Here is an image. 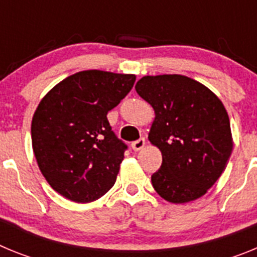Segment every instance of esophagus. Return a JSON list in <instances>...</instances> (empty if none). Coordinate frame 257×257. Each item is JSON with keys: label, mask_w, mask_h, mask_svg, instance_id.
Returning <instances> with one entry per match:
<instances>
[{"label": "esophagus", "mask_w": 257, "mask_h": 257, "mask_svg": "<svg viewBox=\"0 0 257 257\" xmlns=\"http://www.w3.org/2000/svg\"><path fill=\"white\" fill-rule=\"evenodd\" d=\"M145 145V139L144 138H140L139 140H135V142H133V144H131V148L134 149L135 152L140 151V149L144 148Z\"/></svg>", "instance_id": "1"}]
</instances>
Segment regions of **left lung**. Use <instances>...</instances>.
<instances>
[{
  "label": "left lung",
  "mask_w": 257,
  "mask_h": 257,
  "mask_svg": "<svg viewBox=\"0 0 257 257\" xmlns=\"http://www.w3.org/2000/svg\"><path fill=\"white\" fill-rule=\"evenodd\" d=\"M136 92L154 109L148 139L162 152L152 185L166 201H194L216 183L233 149L230 122L219 97L180 74L145 76Z\"/></svg>",
  "instance_id": "8db88e82"
}]
</instances>
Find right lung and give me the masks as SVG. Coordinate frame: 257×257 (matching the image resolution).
<instances>
[{
    "mask_svg": "<svg viewBox=\"0 0 257 257\" xmlns=\"http://www.w3.org/2000/svg\"><path fill=\"white\" fill-rule=\"evenodd\" d=\"M136 77L83 70L67 77L41 100L32 119V145L51 188L78 203L114 185L127 145L108 114L131 91Z\"/></svg>",
    "mask_w": 257,
    "mask_h": 257,
    "instance_id": "right-lung-1",
    "label": "right lung"
}]
</instances>
